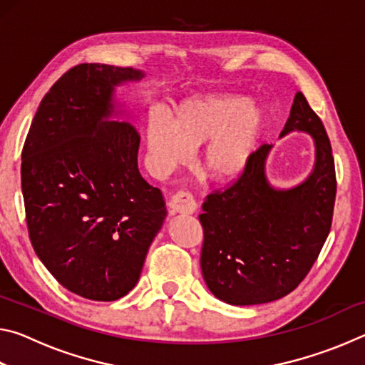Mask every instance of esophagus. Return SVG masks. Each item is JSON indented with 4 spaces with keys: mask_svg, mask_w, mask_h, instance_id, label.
Instances as JSON below:
<instances>
[{
    "mask_svg": "<svg viewBox=\"0 0 365 365\" xmlns=\"http://www.w3.org/2000/svg\"><path fill=\"white\" fill-rule=\"evenodd\" d=\"M169 207L172 212L175 214H195L196 212V202L193 196L188 191H177V193L170 197Z\"/></svg>",
    "mask_w": 365,
    "mask_h": 365,
    "instance_id": "1",
    "label": "esophagus"
}]
</instances>
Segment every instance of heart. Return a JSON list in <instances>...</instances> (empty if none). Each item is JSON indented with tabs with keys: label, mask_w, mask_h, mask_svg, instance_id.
Returning a JSON list of instances; mask_svg holds the SVG:
<instances>
[{
	"label": "heart",
	"mask_w": 365,
	"mask_h": 365,
	"mask_svg": "<svg viewBox=\"0 0 365 365\" xmlns=\"http://www.w3.org/2000/svg\"><path fill=\"white\" fill-rule=\"evenodd\" d=\"M264 128V113L245 98L196 96L169 115L146 122L148 160L158 174H169L201 151V169L212 180L228 182L246 169Z\"/></svg>",
	"instance_id": "b5f03b06"
}]
</instances>
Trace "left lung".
Instances as JSON below:
<instances>
[{"instance_id": "obj_1", "label": "left lung", "mask_w": 365, "mask_h": 365, "mask_svg": "<svg viewBox=\"0 0 365 365\" xmlns=\"http://www.w3.org/2000/svg\"><path fill=\"white\" fill-rule=\"evenodd\" d=\"M292 132L309 133L316 145V163L304 182L287 190L272 187L265 177L272 145H262L237 182L202 202V277L215 298L228 304H264L292 293L330 233L335 160L324 123L301 91L280 137Z\"/></svg>"}]
</instances>
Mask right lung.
Here are the masks:
<instances>
[{"mask_svg": "<svg viewBox=\"0 0 365 365\" xmlns=\"http://www.w3.org/2000/svg\"><path fill=\"white\" fill-rule=\"evenodd\" d=\"M132 67L78 64L43 98L22 150V195L36 256L82 298L115 301L137 285L165 202L138 170L140 135L114 117Z\"/></svg>", "mask_w": 365, "mask_h": 365, "instance_id": "add662e5", "label": "right lung"}]
</instances>
